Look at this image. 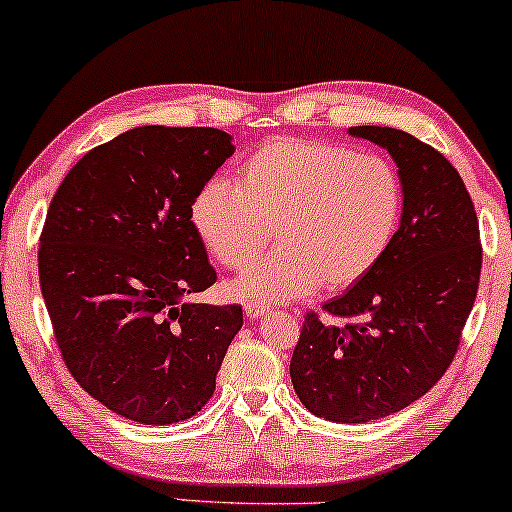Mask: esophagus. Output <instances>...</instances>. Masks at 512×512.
<instances>
[{
	"mask_svg": "<svg viewBox=\"0 0 512 512\" xmlns=\"http://www.w3.org/2000/svg\"><path fill=\"white\" fill-rule=\"evenodd\" d=\"M268 310H270V307L263 305V303H244V312H247V319H251V321L263 317V314Z\"/></svg>",
	"mask_w": 512,
	"mask_h": 512,
	"instance_id": "esophagus-1",
	"label": "esophagus"
}]
</instances>
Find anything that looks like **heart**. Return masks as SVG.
<instances>
[{
    "mask_svg": "<svg viewBox=\"0 0 512 512\" xmlns=\"http://www.w3.org/2000/svg\"><path fill=\"white\" fill-rule=\"evenodd\" d=\"M403 181L387 158L305 139H277L244 158L237 186L209 179L191 205L202 244L240 270L237 298L291 300L347 289L387 254L403 219Z\"/></svg>",
    "mask_w": 512,
    "mask_h": 512,
    "instance_id": "heart-1",
    "label": "heart"
}]
</instances>
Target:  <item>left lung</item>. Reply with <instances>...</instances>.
Segmentation results:
<instances>
[{"mask_svg": "<svg viewBox=\"0 0 512 512\" xmlns=\"http://www.w3.org/2000/svg\"><path fill=\"white\" fill-rule=\"evenodd\" d=\"M349 135L394 158L403 219L382 261L324 305L345 324L305 314L291 382L317 417L363 424L408 408L450 368L478 296L482 247L471 195L443 153L396 128Z\"/></svg>", "mask_w": 512, "mask_h": 512, "instance_id": "1", "label": "left lung"}]
</instances>
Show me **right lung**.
<instances>
[{
	"mask_svg": "<svg viewBox=\"0 0 512 512\" xmlns=\"http://www.w3.org/2000/svg\"><path fill=\"white\" fill-rule=\"evenodd\" d=\"M233 153L223 130L142 125L88 151L48 207L39 282L62 361L132 422L205 408L242 328L240 305L188 300L216 282L191 205Z\"/></svg>",
	"mask_w": 512,
	"mask_h": 512,
	"instance_id": "right-lung-1",
	"label": "right lung"
}]
</instances>
